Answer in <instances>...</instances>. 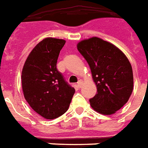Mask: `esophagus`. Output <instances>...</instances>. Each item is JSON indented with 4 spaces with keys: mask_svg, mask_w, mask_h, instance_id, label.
<instances>
[{
    "mask_svg": "<svg viewBox=\"0 0 148 148\" xmlns=\"http://www.w3.org/2000/svg\"><path fill=\"white\" fill-rule=\"evenodd\" d=\"M82 85H83V81L81 80V79H79V81L77 82V86H78L79 88H80Z\"/></svg>",
    "mask_w": 148,
    "mask_h": 148,
    "instance_id": "esophagus-1",
    "label": "esophagus"
}]
</instances>
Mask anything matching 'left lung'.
I'll list each match as a JSON object with an SVG mask.
<instances>
[{"label": "left lung", "instance_id": "1", "mask_svg": "<svg viewBox=\"0 0 148 148\" xmlns=\"http://www.w3.org/2000/svg\"><path fill=\"white\" fill-rule=\"evenodd\" d=\"M77 49L88 64L97 94L89 99L93 109L112 115L124 105L133 91V72L125 54L99 37L85 39Z\"/></svg>", "mask_w": 148, "mask_h": 148}]
</instances>
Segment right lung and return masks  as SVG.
<instances>
[{
  "label": "right lung",
  "mask_w": 148,
  "mask_h": 148,
  "mask_svg": "<svg viewBox=\"0 0 148 148\" xmlns=\"http://www.w3.org/2000/svg\"><path fill=\"white\" fill-rule=\"evenodd\" d=\"M65 42L63 39H44L29 53L22 69V89L26 101L46 119L64 114L75 93L74 88L56 69L60 52Z\"/></svg>",
  "instance_id": "1"
}]
</instances>
